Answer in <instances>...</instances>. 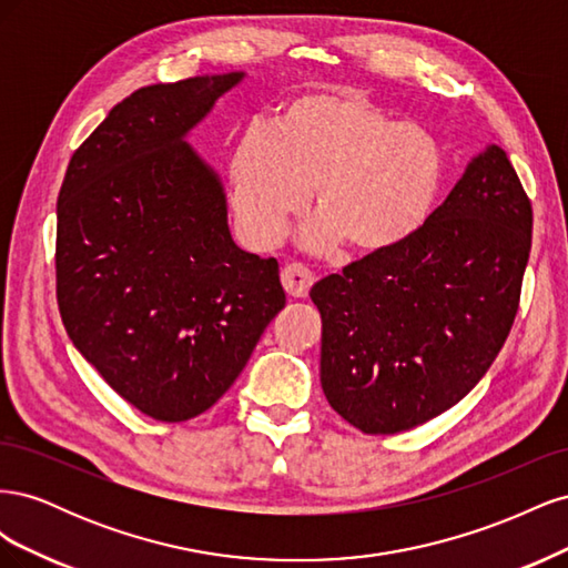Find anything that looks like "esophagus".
I'll use <instances>...</instances> for the list:
<instances>
[{"label": "esophagus", "instance_id": "1", "mask_svg": "<svg viewBox=\"0 0 568 568\" xmlns=\"http://www.w3.org/2000/svg\"><path fill=\"white\" fill-rule=\"evenodd\" d=\"M315 282V274L301 263H286L282 267V284L291 298H305Z\"/></svg>", "mask_w": 568, "mask_h": 568}]
</instances>
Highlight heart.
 <instances>
[{
  "mask_svg": "<svg viewBox=\"0 0 568 568\" xmlns=\"http://www.w3.org/2000/svg\"><path fill=\"white\" fill-rule=\"evenodd\" d=\"M445 175L448 156L434 132L348 92L288 101L272 130L239 136L227 161L236 227L255 248L277 246L315 189L320 217L307 244L343 239L355 253L390 251L432 220Z\"/></svg>",
  "mask_w": 568,
  "mask_h": 568,
  "instance_id": "obj_1",
  "label": "heart"
}]
</instances>
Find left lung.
<instances>
[{
	"label": "left lung",
	"instance_id": "8db88e82",
	"mask_svg": "<svg viewBox=\"0 0 568 568\" xmlns=\"http://www.w3.org/2000/svg\"><path fill=\"white\" fill-rule=\"evenodd\" d=\"M532 209L500 146L467 168L405 244L320 280V379L363 434H400L457 405L519 311Z\"/></svg>",
	"mask_w": 568,
	"mask_h": 568
}]
</instances>
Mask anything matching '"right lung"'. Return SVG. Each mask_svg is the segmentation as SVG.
I'll return each mask as SVG.
<instances>
[{
    "instance_id": "right-lung-1",
    "label": "right lung",
    "mask_w": 568,
    "mask_h": 568,
    "mask_svg": "<svg viewBox=\"0 0 568 568\" xmlns=\"http://www.w3.org/2000/svg\"><path fill=\"white\" fill-rule=\"evenodd\" d=\"M239 80L132 92L75 149L59 192L65 332L120 398L159 422L211 409L286 303L280 263L232 242L222 186L182 140Z\"/></svg>"
}]
</instances>
